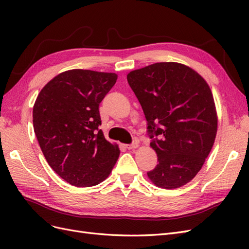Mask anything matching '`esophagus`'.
<instances>
[{
  "instance_id": "esophagus-1",
  "label": "esophagus",
  "mask_w": 249,
  "mask_h": 249,
  "mask_svg": "<svg viewBox=\"0 0 249 249\" xmlns=\"http://www.w3.org/2000/svg\"><path fill=\"white\" fill-rule=\"evenodd\" d=\"M139 146V144H138V142H134V143H132V144H129V145H125V147L127 148V149H135V148H137Z\"/></svg>"
}]
</instances>
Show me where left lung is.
I'll return each mask as SVG.
<instances>
[{"label": "left lung", "mask_w": 249, "mask_h": 249, "mask_svg": "<svg viewBox=\"0 0 249 249\" xmlns=\"http://www.w3.org/2000/svg\"><path fill=\"white\" fill-rule=\"evenodd\" d=\"M126 79L144 112L153 138L149 145L159 161L147 172L148 178L163 189L188 184L201 169L217 134L209 84L197 71L178 62L150 64L130 71Z\"/></svg>", "instance_id": "1"}]
</instances>
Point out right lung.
Returning <instances> with one entry per match:
<instances>
[{
    "instance_id": "right-lung-1",
    "label": "right lung",
    "mask_w": 249,
    "mask_h": 249,
    "mask_svg": "<svg viewBox=\"0 0 249 249\" xmlns=\"http://www.w3.org/2000/svg\"><path fill=\"white\" fill-rule=\"evenodd\" d=\"M116 80L114 72L66 71L47 83L35 101L33 126L43 156L72 186L99 185L118 159V145L99 129V106Z\"/></svg>"
}]
</instances>
